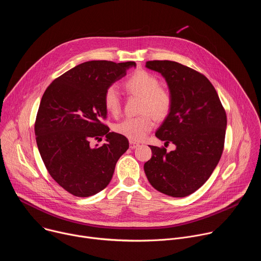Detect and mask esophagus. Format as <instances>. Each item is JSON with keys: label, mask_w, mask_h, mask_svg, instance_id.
Returning <instances> with one entry per match:
<instances>
[{"label": "esophagus", "mask_w": 261, "mask_h": 261, "mask_svg": "<svg viewBox=\"0 0 261 261\" xmlns=\"http://www.w3.org/2000/svg\"><path fill=\"white\" fill-rule=\"evenodd\" d=\"M129 145H130V148H132V150H134V148H136V147H138V146L140 145V143H139V142H136V141L130 140Z\"/></svg>", "instance_id": "obj_1"}]
</instances>
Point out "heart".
Here are the masks:
<instances>
[{
	"mask_svg": "<svg viewBox=\"0 0 261 261\" xmlns=\"http://www.w3.org/2000/svg\"><path fill=\"white\" fill-rule=\"evenodd\" d=\"M125 88L129 93L141 96L139 109L142 114L126 118L116 124L114 129L117 133L132 141H140L154 128V116L159 121L168 117L172 108L173 98L168 89L160 86L159 80L155 75L142 69H138L131 74L125 82ZM103 104L109 114L119 115L121 98L115 86H110L105 90Z\"/></svg>",
	"mask_w": 261,
	"mask_h": 261,
	"instance_id": "obj_1",
	"label": "heart"
}]
</instances>
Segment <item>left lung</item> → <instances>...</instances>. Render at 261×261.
Instances as JSON below:
<instances>
[{
    "label": "left lung",
    "mask_w": 261,
    "mask_h": 261,
    "mask_svg": "<svg viewBox=\"0 0 261 261\" xmlns=\"http://www.w3.org/2000/svg\"><path fill=\"white\" fill-rule=\"evenodd\" d=\"M161 73L173 98L170 114L156 136L175 150L150 145L145 175L159 192L172 197L194 193L208 179L224 148L226 113L211 82L194 69L172 61H148Z\"/></svg>",
    "instance_id": "1"
}]
</instances>
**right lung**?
I'll return each mask as SVG.
<instances>
[{
	"label": "right lung",
	"mask_w": 261,
	"mask_h": 261,
	"mask_svg": "<svg viewBox=\"0 0 261 261\" xmlns=\"http://www.w3.org/2000/svg\"><path fill=\"white\" fill-rule=\"evenodd\" d=\"M135 66V62H85L56 79L42 96L35 122L37 145L51 177L74 196L102 191L128 150V139L102 123L107 115L103 95ZM103 136V146L90 145L91 140Z\"/></svg>",
	"instance_id": "add662e5"
}]
</instances>
